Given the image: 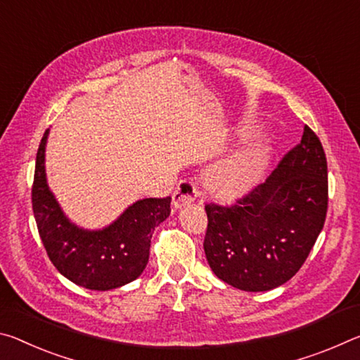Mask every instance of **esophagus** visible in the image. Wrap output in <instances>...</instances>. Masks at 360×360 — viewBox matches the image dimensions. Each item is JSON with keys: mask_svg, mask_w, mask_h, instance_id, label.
<instances>
[{"mask_svg": "<svg viewBox=\"0 0 360 360\" xmlns=\"http://www.w3.org/2000/svg\"><path fill=\"white\" fill-rule=\"evenodd\" d=\"M198 196L196 186H194L193 181L190 180H181L179 185H176L175 191L172 194V205L175 209H181L185 205L191 204Z\"/></svg>", "mask_w": 360, "mask_h": 360, "instance_id": "34e87169", "label": "esophagus"}]
</instances>
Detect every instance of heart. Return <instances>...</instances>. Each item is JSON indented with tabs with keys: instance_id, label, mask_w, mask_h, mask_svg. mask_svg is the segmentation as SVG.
<instances>
[{
	"instance_id": "1",
	"label": "heart",
	"mask_w": 360,
	"mask_h": 360,
	"mask_svg": "<svg viewBox=\"0 0 360 360\" xmlns=\"http://www.w3.org/2000/svg\"><path fill=\"white\" fill-rule=\"evenodd\" d=\"M269 148L260 141L244 145L220 159L207 172V186L223 199H234L250 191L266 170Z\"/></svg>"
}]
</instances>
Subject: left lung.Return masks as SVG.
<instances>
[{
    "instance_id": "obj_1",
    "label": "left lung",
    "mask_w": 360,
    "mask_h": 360,
    "mask_svg": "<svg viewBox=\"0 0 360 360\" xmlns=\"http://www.w3.org/2000/svg\"><path fill=\"white\" fill-rule=\"evenodd\" d=\"M327 161L304 126L302 141L266 181L234 205L207 204L204 252L215 276L245 292H268L298 273L327 214Z\"/></svg>"
}]
</instances>
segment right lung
<instances>
[{
    "label": "right lung",
    "instance_id": "obj_1",
    "mask_svg": "<svg viewBox=\"0 0 360 360\" xmlns=\"http://www.w3.org/2000/svg\"><path fill=\"white\" fill-rule=\"evenodd\" d=\"M47 139L49 129L38 148L32 202L52 264L63 278L89 290H113L135 281L148 263L153 231L170 215V198L139 199L103 228L76 225L47 184Z\"/></svg>",
    "mask_w": 360,
    "mask_h": 360
}]
</instances>
